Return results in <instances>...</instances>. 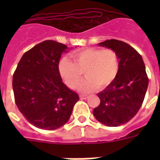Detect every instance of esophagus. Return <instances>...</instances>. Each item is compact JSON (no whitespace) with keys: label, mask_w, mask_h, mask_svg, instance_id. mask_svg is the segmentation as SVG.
Here are the masks:
<instances>
[{"label":"esophagus","mask_w":160,"mask_h":160,"mask_svg":"<svg viewBox=\"0 0 160 160\" xmlns=\"http://www.w3.org/2000/svg\"><path fill=\"white\" fill-rule=\"evenodd\" d=\"M87 97H88V95H85V94H81V95H80V98L81 99V100H85V99H86Z\"/></svg>","instance_id":"1"}]
</instances>
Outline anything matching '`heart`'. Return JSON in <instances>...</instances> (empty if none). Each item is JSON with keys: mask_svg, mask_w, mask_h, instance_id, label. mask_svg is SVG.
<instances>
[{"mask_svg": "<svg viewBox=\"0 0 160 160\" xmlns=\"http://www.w3.org/2000/svg\"><path fill=\"white\" fill-rule=\"evenodd\" d=\"M75 62L64 57L59 63V71L65 84L75 89L82 78L83 70L87 79L78 89L84 93L95 90L98 85L105 88L112 83L118 75L119 61L118 55L111 49L87 48L73 53Z\"/></svg>", "mask_w": 160, "mask_h": 160, "instance_id": "1", "label": "heart"}]
</instances>
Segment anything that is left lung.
Listing matches in <instances>:
<instances>
[{"instance_id":"left-lung-1","label":"left lung","mask_w":160,"mask_h":160,"mask_svg":"<svg viewBox=\"0 0 160 160\" xmlns=\"http://www.w3.org/2000/svg\"><path fill=\"white\" fill-rule=\"evenodd\" d=\"M114 51L119 60L118 75L105 90L98 94L100 105L93 114L106 126L126 124L140 109L149 85L142 56L129 44L118 40H107L98 44Z\"/></svg>"}]
</instances>
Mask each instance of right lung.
<instances>
[{"label": "right lung", "instance_id": "1", "mask_svg": "<svg viewBox=\"0 0 160 160\" xmlns=\"http://www.w3.org/2000/svg\"><path fill=\"white\" fill-rule=\"evenodd\" d=\"M65 45L45 41L26 51L13 75L16 106L39 129L53 130L67 123L79 95L63 83L59 62Z\"/></svg>", "mask_w": 160, "mask_h": 160}]
</instances>
